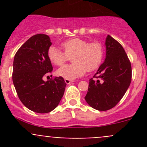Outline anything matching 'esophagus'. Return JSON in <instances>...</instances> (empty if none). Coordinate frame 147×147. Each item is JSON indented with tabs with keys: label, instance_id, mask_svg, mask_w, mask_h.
Wrapping results in <instances>:
<instances>
[{
	"label": "esophagus",
	"instance_id": "esophagus-1",
	"mask_svg": "<svg viewBox=\"0 0 147 147\" xmlns=\"http://www.w3.org/2000/svg\"><path fill=\"white\" fill-rule=\"evenodd\" d=\"M65 82L67 83V84H69V83L74 82L73 80H69V79H65Z\"/></svg>",
	"mask_w": 147,
	"mask_h": 147
}]
</instances>
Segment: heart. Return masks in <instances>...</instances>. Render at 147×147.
<instances>
[{
  "label": "heart",
  "mask_w": 147,
  "mask_h": 147,
  "mask_svg": "<svg viewBox=\"0 0 147 147\" xmlns=\"http://www.w3.org/2000/svg\"><path fill=\"white\" fill-rule=\"evenodd\" d=\"M64 52L55 46L47 50V57L53 64L61 66L72 57L71 65L59 68L57 74L65 79L74 80L82 76L86 71L92 72L101 65L104 57V47L98 41L89 42L79 38L67 40L61 44Z\"/></svg>",
  "instance_id": "1"
}]
</instances>
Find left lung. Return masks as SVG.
I'll return each mask as SVG.
<instances>
[{
  "label": "left lung",
  "instance_id": "8db88e82",
  "mask_svg": "<svg viewBox=\"0 0 147 147\" xmlns=\"http://www.w3.org/2000/svg\"><path fill=\"white\" fill-rule=\"evenodd\" d=\"M106 57L97 73L90 80L84 97L90 107L107 111L116 106L131 81V63L119 42L108 35L105 41Z\"/></svg>",
  "mask_w": 147,
  "mask_h": 147
}]
</instances>
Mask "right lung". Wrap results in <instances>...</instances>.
Returning a JSON list of instances; mask_svg holds the SVG:
<instances>
[{
	"label": "right lung",
	"instance_id": "right-lung-1",
	"mask_svg": "<svg viewBox=\"0 0 147 147\" xmlns=\"http://www.w3.org/2000/svg\"><path fill=\"white\" fill-rule=\"evenodd\" d=\"M52 45L48 35L37 34L23 44L13 60V82L22 103L37 113L55 109L64 94L66 83L62 77L47 80L45 74L53 71L47 50Z\"/></svg>",
	"mask_w": 147,
	"mask_h": 147
}]
</instances>
